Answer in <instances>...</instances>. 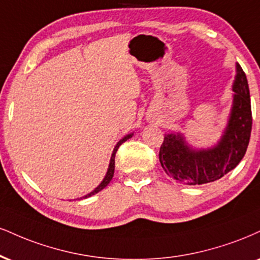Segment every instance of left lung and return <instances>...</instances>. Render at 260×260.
<instances>
[{"label": "left lung", "mask_w": 260, "mask_h": 260, "mask_svg": "<svg viewBox=\"0 0 260 260\" xmlns=\"http://www.w3.org/2000/svg\"><path fill=\"white\" fill-rule=\"evenodd\" d=\"M233 110L223 138L208 150H192L179 134H168L160 148V162L166 173L178 183L202 185L220 179L242 160L252 131V109L246 74L237 64L234 82Z\"/></svg>", "instance_id": "1"}]
</instances>
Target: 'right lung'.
I'll return each mask as SVG.
<instances>
[{
	"instance_id": "add662e5",
	"label": "right lung",
	"mask_w": 260,
	"mask_h": 260,
	"mask_svg": "<svg viewBox=\"0 0 260 260\" xmlns=\"http://www.w3.org/2000/svg\"><path fill=\"white\" fill-rule=\"evenodd\" d=\"M131 137H132V134H128V136H126V137H124L123 139H121L120 142L117 143V145L115 146V149H114V152H112L111 160H110V165H109V170H108V173H106V176H105V178H104V180H103L102 183L99 184V186H98V187H95V190H93L92 192L88 193V195H86V196H84V198H89V196H92V195H94V193L99 192L100 190H103V189H104V187H105L106 185H108L109 183H110V180L112 179V177H114V171H115V156H116V152H117V150H118V148H120V145H121V144L126 142L127 139H129Z\"/></svg>"
}]
</instances>
